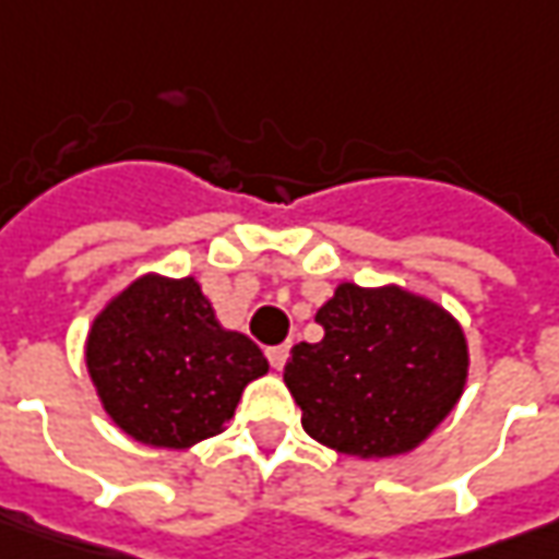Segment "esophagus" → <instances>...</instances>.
Returning <instances> with one entry per match:
<instances>
[{
    "label": "esophagus",
    "instance_id": "esophagus-1",
    "mask_svg": "<svg viewBox=\"0 0 559 559\" xmlns=\"http://www.w3.org/2000/svg\"><path fill=\"white\" fill-rule=\"evenodd\" d=\"M287 356H290V346H287V343H281V346H269V349H265V358H269V365H272L275 371L284 368Z\"/></svg>",
    "mask_w": 559,
    "mask_h": 559
}]
</instances>
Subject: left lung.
I'll return each mask as SVG.
<instances>
[{
    "mask_svg": "<svg viewBox=\"0 0 559 559\" xmlns=\"http://www.w3.org/2000/svg\"><path fill=\"white\" fill-rule=\"evenodd\" d=\"M316 321L324 337L290 349L284 383L318 442L361 457L412 452L461 399L467 343L433 302L340 284Z\"/></svg>",
    "mask_w": 559,
    "mask_h": 559,
    "instance_id": "left-lung-1",
    "label": "left lung"
}]
</instances>
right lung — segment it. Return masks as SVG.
Wrapping results in <instances>:
<instances>
[{
    "mask_svg": "<svg viewBox=\"0 0 559 559\" xmlns=\"http://www.w3.org/2000/svg\"><path fill=\"white\" fill-rule=\"evenodd\" d=\"M86 361L114 424L157 449L222 433L262 349L225 331L194 278H139L95 318Z\"/></svg>",
    "mask_w": 559,
    "mask_h": 559,
    "instance_id": "right-lung-1",
    "label": "right lung"
}]
</instances>
